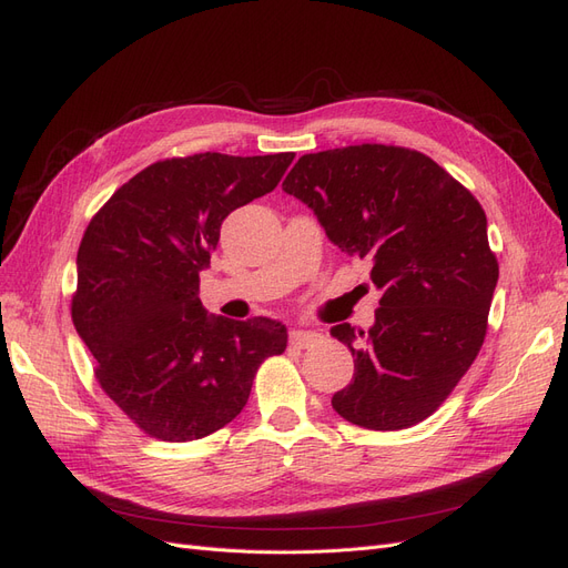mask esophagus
I'll return each mask as SVG.
<instances>
[{
    "label": "esophagus",
    "mask_w": 568,
    "mask_h": 568,
    "mask_svg": "<svg viewBox=\"0 0 568 568\" xmlns=\"http://www.w3.org/2000/svg\"><path fill=\"white\" fill-rule=\"evenodd\" d=\"M288 338H291V343H294V346L307 348L313 341H317V334L315 332H307V329H294V332L288 334Z\"/></svg>",
    "instance_id": "34e87169"
}]
</instances>
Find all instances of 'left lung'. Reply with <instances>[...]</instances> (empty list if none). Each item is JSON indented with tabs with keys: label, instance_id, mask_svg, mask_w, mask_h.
Here are the masks:
<instances>
[{
	"label": "left lung",
	"instance_id": "1",
	"mask_svg": "<svg viewBox=\"0 0 568 568\" xmlns=\"http://www.w3.org/2000/svg\"><path fill=\"white\" fill-rule=\"evenodd\" d=\"M282 189L313 209L332 244L367 257L382 291L367 332L332 326L355 357L334 409L372 432L432 417L488 329L500 267L480 203L424 153L386 144L305 153Z\"/></svg>",
	"mask_w": 568,
	"mask_h": 568
}]
</instances>
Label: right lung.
Masks as SVG:
<instances>
[{
    "label": "right lung",
    "mask_w": 568,
    "mask_h": 568,
    "mask_svg": "<svg viewBox=\"0 0 568 568\" xmlns=\"http://www.w3.org/2000/svg\"><path fill=\"white\" fill-rule=\"evenodd\" d=\"M294 153H194L136 173L101 205L78 248L73 324L97 382L144 434L211 436L244 409L257 367L286 348L277 320L205 313L199 272L232 211L280 184Z\"/></svg>",
    "instance_id": "add662e5"
}]
</instances>
